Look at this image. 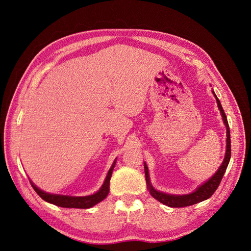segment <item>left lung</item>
Listing matches in <instances>:
<instances>
[{
    "mask_svg": "<svg viewBox=\"0 0 251 251\" xmlns=\"http://www.w3.org/2000/svg\"><path fill=\"white\" fill-rule=\"evenodd\" d=\"M212 94H214L215 98L217 100V104L218 108L220 110V113L222 116L223 123H225L226 128V155L225 158H223V162L221 164V166L218 168L215 175L211 176V178L205 181L204 183H201L200 186H197L196 190L193 192H191L189 194H182V195H177V194H168L165 193V192L162 191H157L156 189H154V186L151 183L150 180V175H149V169L146 162L143 163L145 165V174H146V181H147V186L148 190L150 191V194L154 197V199L157 200L158 201H161L162 204L166 205L168 207H186V206H191L197 204V202L206 201L207 199L215 193V191L218 189L219 186L223 175H225L226 170L227 168L228 162H230L231 158V136H230V127H228V123L226 120V116L225 111L222 109V105L220 103V100L218 99L216 96L215 92L212 90Z\"/></svg>",
    "mask_w": 251,
    "mask_h": 251,
    "instance_id": "left-lung-1",
    "label": "left lung"
}]
</instances>
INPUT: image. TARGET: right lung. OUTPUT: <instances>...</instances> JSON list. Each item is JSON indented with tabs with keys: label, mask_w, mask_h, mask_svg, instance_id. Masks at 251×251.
I'll return each mask as SVG.
<instances>
[{
	"label": "right lung",
	"mask_w": 251,
	"mask_h": 251,
	"mask_svg": "<svg viewBox=\"0 0 251 251\" xmlns=\"http://www.w3.org/2000/svg\"><path fill=\"white\" fill-rule=\"evenodd\" d=\"M115 164H116V158L113 162V164H112V166L110 167L108 174H106L103 184L101 185V188L96 192V193L92 195L70 196V195L51 194V193H47V192L43 190H41L40 188H37V186L32 182L31 180H30V183L36 193L40 195L41 199H43L47 202H50L52 205L65 207V208H81V209H87V208L93 207L95 205H97L98 202L102 201L105 197L108 196L109 190H110V179H111L112 173H113V169L115 167Z\"/></svg>",
	"instance_id": "right-lung-1"
}]
</instances>
